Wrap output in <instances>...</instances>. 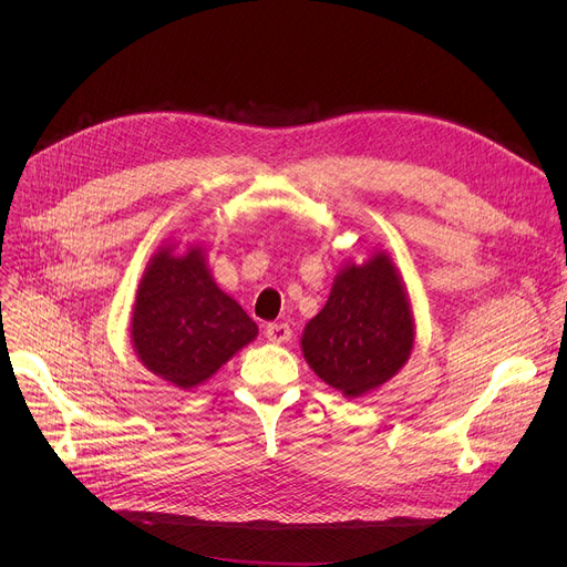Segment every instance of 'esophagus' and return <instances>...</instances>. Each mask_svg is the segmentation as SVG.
<instances>
[{
  "instance_id": "esophagus-1",
  "label": "esophagus",
  "mask_w": 567,
  "mask_h": 567,
  "mask_svg": "<svg viewBox=\"0 0 567 567\" xmlns=\"http://www.w3.org/2000/svg\"><path fill=\"white\" fill-rule=\"evenodd\" d=\"M264 333H266L268 342H274V344H285L291 338V329L287 323H280V321L268 323Z\"/></svg>"
}]
</instances>
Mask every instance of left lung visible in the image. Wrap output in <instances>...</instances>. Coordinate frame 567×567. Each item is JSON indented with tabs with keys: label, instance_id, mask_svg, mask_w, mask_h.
I'll list each match as a JSON object with an SVG mask.
<instances>
[{
	"label": "left lung",
	"instance_id": "1",
	"mask_svg": "<svg viewBox=\"0 0 567 567\" xmlns=\"http://www.w3.org/2000/svg\"><path fill=\"white\" fill-rule=\"evenodd\" d=\"M415 340L413 310L389 252L347 259L326 306L312 317L301 351L315 374L344 398H363L393 379Z\"/></svg>",
	"mask_w": 567,
	"mask_h": 567
}]
</instances>
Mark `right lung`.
Listing matches in <instances>:
<instances>
[{
	"label": "right lung",
	"instance_id": "1",
	"mask_svg": "<svg viewBox=\"0 0 567 567\" xmlns=\"http://www.w3.org/2000/svg\"><path fill=\"white\" fill-rule=\"evenodd\" d=\"M257 323L212 278L204 250L165 244L148 259L131 315L142 365L190 391L257 338Z\"/></svg>",
	"mask_w": 567,
	"mask_h": 567
}]
</instances>
